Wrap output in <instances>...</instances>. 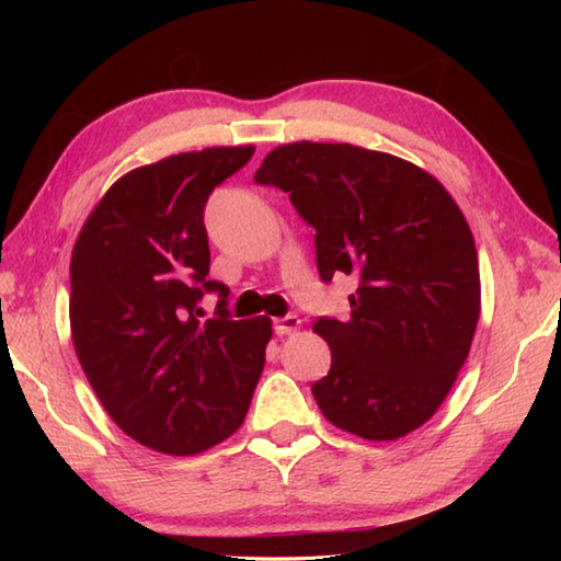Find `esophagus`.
<instances>
[{
  "instance_id": "34e87169",
  "label": "esophagus",
  "mask_w": 561,
  "mask_h": 561,
  "mask_svg": "<svg viewBox=\"0 0 561 561\" xmlns=\"http://www.w3.org/2000/svg\"><path fill=\"white\" fill-rule=\"evenodd\" d=\"M299 328H301V320L296 318V316H287V318L274 320V332H277L279 337L294 335V332H299Z\"/></svg>"
}]
</instances>
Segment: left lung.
Segmentation results:
<instances>
[{"label":"left lung","instance_id":"1","mask_svg":"<svg viewBox=\"0 0 561 561\" xmlns=\"http://www.w3.org/2000/svg\"><path fill=\"white\" fill-rule=\"evenodd\" d=\"M316 229L318 272L354 274L344 320L318 318L330 344L313 398L330 424L398 440L432 420L480 320L478 248L456 199L412 161L354 145L291 141L255 171Z\"/></svg>","mask_w":561,"mask_h":561}]
</instances>
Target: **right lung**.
<instances>
[{
  "mask_svg": "<svg viewBox=\"0 0 561 561\" xmlns=\"http://www.w3.org/2000/svg\"><path fill=\"white\" fill-rule=\"evenodd\" d=\"M255 147H209L139 165L105 190L71 250L69 328L77 359L123 432L165 456H197L243 424L272 320H199L209 193Z\"/></svg>",
  "mask_w": 561,
  "mask_h": 561,
  "instance_id": "1",
  "label": "right lung"
}]
</instances>
